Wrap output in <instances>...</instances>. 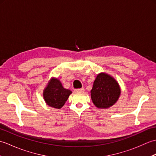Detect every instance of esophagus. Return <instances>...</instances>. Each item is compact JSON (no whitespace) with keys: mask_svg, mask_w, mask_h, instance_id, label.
I'll return each mask as SVG.
<instances>
[{"mask_svg":"<svg viewBox=\"0 0 156 156\" xmlns=\"http://www.w3.org/2000/svg\"><path fill=\"white\" fill-rule=\"evenodd\" d=\"M74 92H84V88H82L75 89Z\"/></svg>","mask_w":156,"mask_h":156,"instance_id":"1","label":"esophagus"}]
</instances>
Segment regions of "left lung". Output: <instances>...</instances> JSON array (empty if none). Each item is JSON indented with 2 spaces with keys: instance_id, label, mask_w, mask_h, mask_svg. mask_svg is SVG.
Returning <instances> with one entry per match:
<instances>
[{
  "instance_id": "1",
  "label": "left lung",
  "mask_w": 156,
  "mask_h": 156,
  "mask_svg": "<svg viewBox=\"0 0 156 156\" xmlns=\"http://www.w3.org/2000/svg\"><path fill=\"white\" fill-rule=\"evenodd\" d=\"M118 82L110 74L101 72L97 74L90 90L93 104L98 108L105 109L113 106L121 95Z\"/></svg>"
}]
</instances>
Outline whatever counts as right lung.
I'll list each match as a JSON object with an SVG mask.
<instances>
[{
    "label": "right lung",
    "instance_id": "1",
    "mask_svg": "<svg viewBox=\"0 0 156 156\" xmlns=\"http://www.w3.org/2000/svg\"><path fill=\"white\" fill-rule=\"evenodd\" d=\"M72 92L66 89L57 78H51L43 92V97L49 107L59 109L64 105Z\"/></svg>",
    "mask_w": 156,
    "mask_h": 156
}]
</instances>
